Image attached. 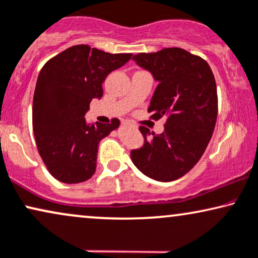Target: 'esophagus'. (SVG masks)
Segmentation results:
<instances>
[{"instance_id": "obj_1", "label": "esophagus", "mask_w": 258, "mask_h": 258, "mask_svg": "<svg viewBox=\"0 0 258 258\" xmlns=\"http://www.w3.org/2000/svg\"><path fill=\"white\" fill-rule=\"evenodd\" d=\"M122 125H126V126H127V125H131V123H130L128 121H123Z\"/></svg>"}]
</instances>
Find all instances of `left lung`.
<instances>
[{
    "mask_svg": "<svg viewBox=\"0 0 258 258\" xmlns=\"http://www.w3.org/2000/svg\"><path fill=\"white\" fill-rule=\"evenodd\" d=\"M133 60L153 75L158 86L148 108L151 118L167 116L164 132L146 139L131 151L133 164L153 180L169 182L187 174L204 155L213 135L218 115L214 75L201 57L180 47L138 53Z\"/></svg>",
    "mask_w": 258,
    "mask_h": 258,
    "instance_id": "left-lung-1",
    "label": "left lung"
}]
</instances>
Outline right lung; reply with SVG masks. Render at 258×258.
Returning <instances> with one entry per match:
<instances>
[{
  "label": "right lung",
  "mask_w": 258,
  "mask_h": 258,
  "mask_svg": "<svg viewBox=\"0 0 258 258\" xmlns=\"http://www.w3.org/2000/svg\"><path fill=\"white\" fill-rule=\"evenodd\" d=\"M132 53H108L75 45L52 57L38 76L32 122L38 152L50 174L63 183L89 180L96 170L100 140L119 126L86 122L93 99L103 95L107 75L131 59Z\"/></svg>",
  "instance_id": "right-lung-1"
}]
</instances>
